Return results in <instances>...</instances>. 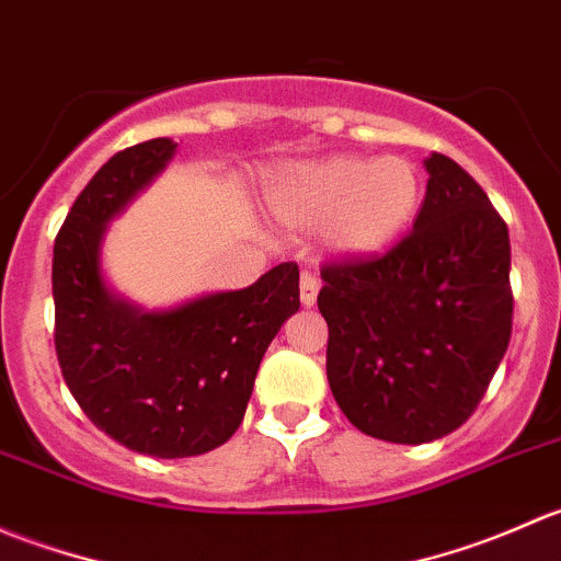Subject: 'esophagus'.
Wrapping results in <instances>:
<instances>
[{
  "label": "esophagus",
  "mask_w": 561,
  "mask_h": 561,
  "mask_svg": "<svg viewBox=\"0 0 561 561\" xmlns=\"http://www.w3.org/2000/svg\"><path fill=\"white\" fill-rule=\"evenodd\" d=\"M317 293H320V276L314 271H301V304L304 307H314Z\"/></svg>",
  "instance_id": "1"
}]
</instances>
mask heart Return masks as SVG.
<instances>
[{"label":"heart","instance_id":"heart-1","mask_svg":"<svg viewBox=\"0 0 561 561\" xmlns=\"http://www.w3.org/2000/svg\"><path fill=\"white\" fill-rule=\"evenodd\" d=\"M421 171L404 157H331L293 168L268 195V208L290 228L325 225L336 254L382 252L410 228L421 206Z\"/></svg>","mask_w":561,"mask_h":561}]
</instances>
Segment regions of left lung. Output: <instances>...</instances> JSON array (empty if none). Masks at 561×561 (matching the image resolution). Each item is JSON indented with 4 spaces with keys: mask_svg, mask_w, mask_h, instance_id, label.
I'll return each instance as SVG.
<instances>
[{
    "mask_svg": "<svg viewBox=\"0 0 561 561\" xmlns=\"http://www.w3.org/2000/svg\"><path fill=\"white\" fill-rule=\"evenodd\" d=\"M410 233L386 254L322 265L333 399L375 439L421 445L483 399L513 328L511 236L483 186L450 157L426 160Z\"/></svg>",
    "mask_w": 561,
    "mask_h": 561,
    "instance_id": "8db88e82",
    "label": "left lung"
}]
</instances>
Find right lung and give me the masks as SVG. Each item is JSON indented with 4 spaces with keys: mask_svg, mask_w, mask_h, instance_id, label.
<instances>
[{
    "mask_svg": "<svg viewBox=\"0 0 561 561\" xmlns=\"http://www.w3.org/2000/svg\"><path fill=\"white\" fill-rule=\"evenodd\" d=\"M173 151L171 138H154L113 154L72 203L50 274L67 388L100 432L157 458L201 456L233 437L271 339L301 307L296 263L168 312H140L107 290L105 225Z\"/></svg>",
    "mask_w": 561,
    "mask_h": 561,
    "instance_id": "obj_1",
    "label": "right lung"
}]
</instances>
